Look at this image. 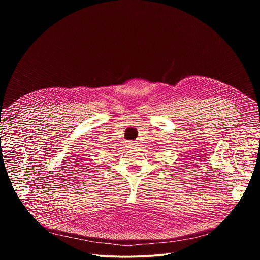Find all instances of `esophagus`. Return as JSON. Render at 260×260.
<instances>
[{
	"label": "esophagus",
	"instance_id": "obj_1",
	"mask_svg": "<svg viewBox=\"0 0 260 260\" xmlns=\"http://www.w3.org/2000/svg\"><path fill=\"white\" fill-rule=\"evenodd\" d=\"M125 145H126V147H129V148H132V147H134V146L136 145V143H134V142H132V141H127Z\"/></svg>",
	"mask_w": 260,
	"mask_h": 260
}]
</instances>
